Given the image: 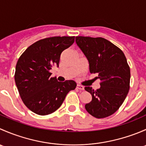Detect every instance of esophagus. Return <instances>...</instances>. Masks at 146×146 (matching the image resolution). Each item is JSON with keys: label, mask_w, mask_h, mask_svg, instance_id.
<instances>
[{"label": "esophagus", "mask_w": 146, "mask_h": 146, "mask_svg": "<svg viewBox=\"0 0 146 146\" xmlns=\"http://www.w3.org/2000/svg\"><path fill=\"white\" fill-rule=\"evenodd\" d=\"M76 88L78 90H84V87L82 86V85H78L77 87H76Z\"/></svg>", "instance_id": "obj_1"}]
</instances>
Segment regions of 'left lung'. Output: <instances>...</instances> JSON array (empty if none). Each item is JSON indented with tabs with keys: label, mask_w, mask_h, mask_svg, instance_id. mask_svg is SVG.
<instances>
[{
	"label": "left lung",
	"mask_w": 146,
	"mask_h": 146,
	"mask_svg": "<svg viewBox=\"0 0 146 146\" xmlns=\"http://www.w3.org/2000/svg\"><path fill=\"white\" fill-rule=\"evenodd\" d=\"M78 46L89 61L90 72L98 73L100 88L85 90L92 95L85 110L92 117L102 119L116 112L126 99L130 88V68L123 51L102 37L78 36Z\"/></svg>",
	"instance_id": "1"
}]
</instances>
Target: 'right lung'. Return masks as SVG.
<instances>
[{
	"label": "right lung",
	"mask_w": 146,
	"mask_h": 146,
	"mask_svg": "<svg viewBox=\"0 0 146 146\" xmlns=\"http://www.w3.org/2000/svg\"><path fill=\"white\" fill-rule=\"evenodd\" d=\"M74 41L75 36L44 38L29 46L19 58L15 81L22 100L35 114L44 116L56 111L69 91L76 88L74 80L58 82L50 77L62 51Z\"/></svg>",
	"instance_id": "obj_1"
}]
</instances>
